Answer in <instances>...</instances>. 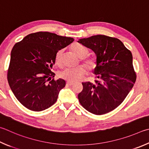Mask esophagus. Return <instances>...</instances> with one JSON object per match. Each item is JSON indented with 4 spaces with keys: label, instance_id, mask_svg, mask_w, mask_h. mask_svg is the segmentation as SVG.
Listing matches in <instances>:
<instances>
[{
    "label": "esophagus",
    "instance_id": "obj_1",
    "mask_svg": "<svg viewBox=\"0 0 149 149\" xmlns=\"http://www.w3.org/2000/svg\"><path fill=\"white\" fill-rule=\"evenodd\" d=\"M74 82H73V81H67L66 82V85H70V86H72L74 85Z\"/></svg>",
    "mask_w": 149,
    "mask_h": 149
}]
</instances>
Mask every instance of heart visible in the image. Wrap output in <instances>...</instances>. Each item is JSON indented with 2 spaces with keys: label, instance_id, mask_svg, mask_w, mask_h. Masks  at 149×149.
Segmentation results:
<instances>
[{
  "label": "heart",
  "instance_id": "1",
  "mask_svg": "<svg viewBox=\"0 0 149 149\" xmlns=\"http://www.w3.org/2000/svg\"><path fill=\"white\" fill-rule=\"evenodd\" d=\"M71 49L78 57L81 58V62L84 66L88 71L92 72L96 68L97 63L95 59L93 58H85L88 54V50L83 45L75 44L71 46ZM63 50L60 49L56 53L54 62L56 66L61 67L62 66V55H63ZM86 73L85 68L79 66L75 68H67L64 69L61 73V77L64 79H66L70 81H76L79 80L84 74Z\"/></svg>",
  "mask_w": 149,
  "mask_h": 149
}]
</instances>
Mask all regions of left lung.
Here are the masks:
<instances>
[{"mask_svg":"<svg viewBox=\"0 0 149 149\" xmlns=\"http://www.w3.org/2000/svg\"><path fill=\"white\" fill-rule=\"evenodd\" d=\"M93 50L96 55L94 70L96 83H82L78 94L81 105L94 115H104L114 110L124 101L136 80L132 55L120 40L96 35L77 41Z\"/></svg>","mask_w":149,"mask_h":149,"instance_id":"left-lung-1","label":"left lung"}]
</instances>
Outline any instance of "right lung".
<instances>
[{"label": "right lung", "mask_w": 149, "mask_h": 149, "mask_svg": "<svg viewBox=\"0 0 149 149\" xmlns=\"http://www.w3.org/2000/svg\"><path fill=\"white\" fill-rule=\"evenodd\" d=\"M74 41L49 32L30 34L14 45L7 78L16 98L27 109L41 111L57 100L66 85L51 72L56 53Z\"/></svg>", "instance_id": "1"}]
</instances>
